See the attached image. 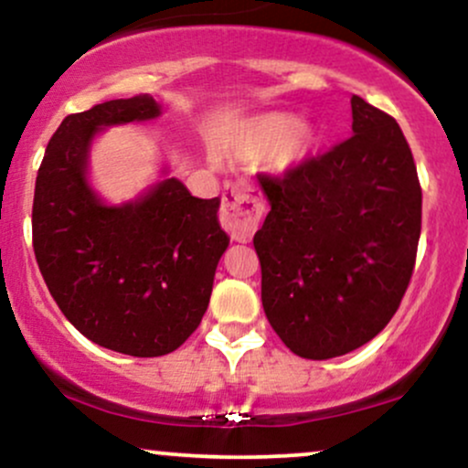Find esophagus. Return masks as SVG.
Returning a JSON list of instances; mask_svg holds the SVG:
<instances>
[{
    "label": "esophagus",
    "instance_id": "34e87169",
    "mask_svg": "<svg viewBox=\"0 0 468 468\" xmlns=\"http://www.w3.org/2000/svg\"><path fill=\"white\" fill-rule=\"evenodd\" d=\"M264 211L266 204L255 186L244 185V182H229L224 186L219 222L233 239H250L260 227Z\"/></svg>",
    "mask_w": 468,
    "mask_h": 468
}]
</instances>
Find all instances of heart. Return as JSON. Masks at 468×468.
Segmentation results:
<instances>
[{"label":"heart","mask_w":468,"mask_h":468,"mask_svg":"<svg viewBox=\"0 0 468 468\" xmlns=\"http://www.w3.org/2000/svg\"><path fill=\"white\" fill-rule=\"evenodd\" d=\"M316 144V133L297 116L271 112L244 121L229 138V152L244 163L268 158L275 169H292L308 158Z\"/></svg>","instance_id":"b5f03b06"}]
</instances>
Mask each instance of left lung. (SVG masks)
Masks as SVG:
<instances>
[{"mask_svg":"<svg viewBox=\"0 0 468 468\" xmlns=\"http://www.w3.org/2000/svg\"><path fill=\"white\" fill-rule=\"evenodd\" d=\"M352 136L283 176L260 174L271 211L255 233L261 303L297 356L356 350L410 286L422 189L399 122L352 96Z\"/></svg>","mask_w":468,"mask_h":468,"instance_id":"8db88e82","label":"left lung"}]
</instances>
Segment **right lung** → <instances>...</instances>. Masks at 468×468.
<instances>
[{"label":"right lung","instance_id":"obj_1","mask_svg":"<svg viewBox=\"0 0 468 468\" xmlns=\"http://www.w3.org/2000/svg\"><path fill=\"white\" fill-rule=\"evenodd\" d=\"M158 116L152 96L138 94L63 118L32 202V249L61 313L96 346L141 358L178 350L196 332L229 246L219 197H193L180 180L121 207L88 185L96 132Z\"/></svg>","mask_w":468,"mask_h":468}]
</instances>
